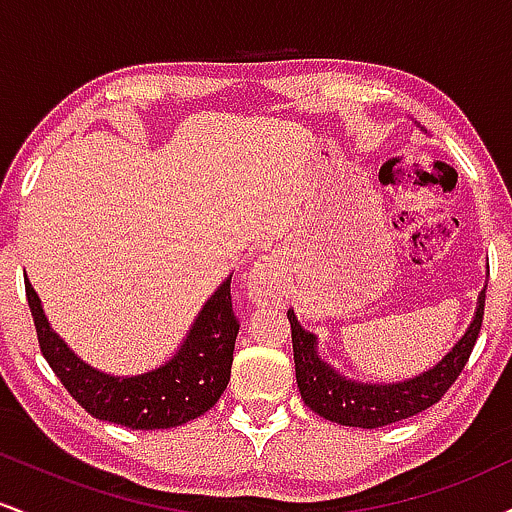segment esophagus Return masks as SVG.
<instances>
[{
	"instance_id": "34e87169",
	"label": "esophagus",
	"mask_w": 512,
	"mask_h": 512,
	"mask_svg": "<svg viewBox=\"0 0 512 512\" xmlns=\"http://www.w3.org/2000/svg\"><path fill=\"white\" fill-rule=\"evenodd\" d=\"M248 293L257 305L267 303H281L286 296V276H284V264L276 252L262 255L260 262L252 269L250 281H248Z\"/></svg>"
}]
</instances>
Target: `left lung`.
I'll list each match as a JSON object with an SVG mask.
<instances>
[{
  "label": "left lung",
  "mask_w": 512,
  "mask_h": 512,
  "mask_svg": "<svg viewBox=\"0 0 512 512\" xmlns=\"http://www.w3.org/2000/svg\"><path fill=\"white\" fill-rule=\"evenodd\" d=\"M484 301L486 286L477 298L472 322L462 337L452 344L448 354L440 358L436 366L426 368L424 373L397 380V383H363V380H354L339 373L317 351V334L305 330L296 313L289 310L296 383L303 402L322 419L356 428L390 426L433 407L455 383L469 354H472L481 330V320H484Z\"/></svg>",
  "instance_id": "obj_1"
}]
</instances>
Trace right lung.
Segmentation results:
<instances>
[{
	"instance_id": "add662e5",
	"label": "right lung",
	"mask_w": 512,
	"mask_h": 512,
	"mask_svg": "<svg viewBox=\"0 0 512 512\" xmlns=\"http://www.w3.org/2000/svg\"><path fill=\"white\" fill-rule=\"evenodd\" d=\"M231 276L199 308L175 354L161 366L137 375H113L76 356L52 330L38 293L26 279L40 351L67 392L88 414L132 431L182 426L219 402L231 380L238 320L231 303Z\"/></svg>"
}]
</instances>
